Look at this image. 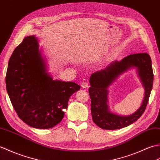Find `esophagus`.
Returning <instances> with one entry per match:
<instances>
[{"label": "esophagus", "instance_id": "obj_1", "mask_svg": "<svg viewBox=\"0 0 160 160\" xmlns=\"http://www.w3.org/2000/svg\"><path fill=\"white\" fill-rule=\"evenodd\" d=\"M81 87H82L83 88H88V87H89V84H88L87 81H83V82L81 83Z\"/></svg>", "mask_w": 160, "mask_h": 160}]
</instances>
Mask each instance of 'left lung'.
Here are the masks:
<instances>
[{"mask_svg":"<svg viewBox=\"0 0 160 160\" xmlns=\"http://www.w3.org/2000/svg\"><path fill=\"white\" fill-rule=\"evenodd\" d=\"M136 68L145 89L142 105L136 112L129 116H120L110 111L108 105V87L123 73ZM153 83L151 59L147 53H137L127 56L120 62L113 61L103 70L92 74L89 94L93 122L101 128L119 129L136 122L142 115L148 103Z\"/></svg>","mask_w":160,"mask_h":160,"instance_id":"left-lung-1","label":"left lung"}]
</instances>
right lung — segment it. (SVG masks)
I'll use <instances>...</instances> for the list:
<instances>
[{
  "instance_id": "right-lung-1",
  "label": "right lung",
  "mask_w": 160,
  "mask_h": 160,
  "mask_svg": "<svg viewBox=\"0 0 160 160\" xmlns=\"http://www.w3.org/2000/svg\"><path fill=\"white\" fill-rule=\"evenodd\" d=\"M35 35L24 38L8 63L6 88L19 118L30 127L50 129L62 121L71 95L80 90L72 81L54 80Z\"/></svg>"
}]
</instances>
